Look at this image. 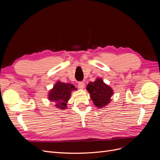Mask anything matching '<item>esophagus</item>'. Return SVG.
<instances>
[{"label": "esophagus", "instance_id": "1", "mask_svg": "<svg viewBox=\"0 0 160 160\" xmlns=\"http://www.w3.org/2000/svg\"><path fill=\"white\" fill-rule=\"evenodd\" d=\"M78 88L79 89H83L85 88V83H83V82H79L78 83Z\"/></svg>", "mask_w": 160, "mask_h": 160}]
</instances>
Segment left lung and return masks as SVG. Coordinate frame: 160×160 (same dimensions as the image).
Here are the masks:
<instances>
[{"mask_svg":"<svg viewBox=\"0 0 160 160\" xmlns=\"http://www.w3.org/2000/svg\"><path fill=\"white\" fill-rule=\"evenodd\" d=\"M87 90L94 105L99 108H104L109 103L113 94L111 87L105 84L101 78H98L94 82H90L87 86Z\"/></svg>","mask_w":160,"mask_h":160,"instance_id":"1","label":"left lung"}]
</instances>
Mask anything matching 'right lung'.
<instances>
[{
  "instance_id": "obj_1",
  "label": "right lung",
  "mask_w": 160,
  "mask_h": 160,
  "mask_svg": "<svg viewBox=\"0 0 160 160\" xmlns=\"http://www.w3.org/2000/svg\"><path fill=\"white\" fill-rule=\"evenodd\" d=\"M76 89L75 87L71 83L57 81L49 91L48 98L49 101L55 102L56 108L65 109L67 108V103L70 98L71 91Z\"/></svg>"
}]
</instances>
